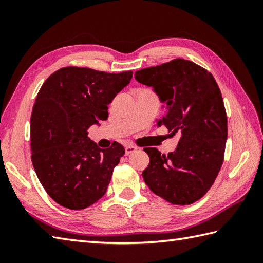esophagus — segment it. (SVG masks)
<instances>
[{"label": "esophagus", "instance_id": "34e87169", "mask_svg": "<svg viewBox=\"0 0 263 263\" xmlns=\"http://www.w3.org/2000/svg\"><path fill=\"white\" fill-rule=\"evenodd\" d=\"M135 152H137V148L135 146H126L125 147V155H131Z\"/></svg>", "mask_w": 263, "mask_h": 263}]
</instances>
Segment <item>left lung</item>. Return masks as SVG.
I'll list each match as a JSON object with an SVG mask.
<instances>
[{
    "mask_svg": "<svg viewBox=\"0 0 263 263\" xmlns=\"http://www.w3.org/2000/svg\"><path fill=\"white\" fill-rule=\"evenodd\" d=\"M135 78L153 87L165 104L157 126L181 136L175 152L167 156L144 148L150 161L143 180L168 202L191 204L208 192L224 160L227 116L219 87L210 72L183 59L139 70Z\"/></svg>",
    "mask_w": 263,
    "mask_h": 263,
    "instance_id": "left-lung-1",
    "label": "left lung"
}]
</instances>
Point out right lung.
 Returning a JSON list of instances; mask_svg holds the SVG:
<instances>
[{"label":"right lung","mask_w":263,"mask_h":263,"mask_svg":"<svg viewBox=\"0 0 263 263\" xmlns=\"http://www.w3.org/2000/svg\"><path fill=\"white\" fill-rule=\"evenodd\" d=\"M132 74L68 66L38 91L30 119L31 161L45 191L62 206L85 209L106 193L125 149L117 142L99 148L88 128L107 120L108 105Z\"/></svg>","instance_id":"obj_1"}]
</instances>
